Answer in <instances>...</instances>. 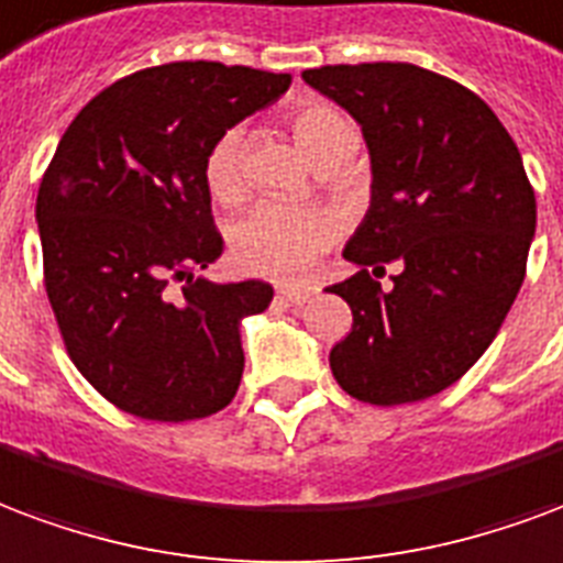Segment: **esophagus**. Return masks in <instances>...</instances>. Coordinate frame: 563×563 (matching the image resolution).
Masks as SVG:
<instances>
[{"label":"esophagus","mask_w":563,"mask_h":563,"mask_svg":"<svg viewBox=\"0 0 563 563\" xmlns=\"http://www.w3.org/2000/svg\"><path fill=\"white\" fill-rule=\"evenodd\" d=\"M277 295H280L283 301L303 303L313 298V289H310V286H295V283H280V286H277Z\"/></svg>","instance_id":"esophagus-1"}]
</instances>
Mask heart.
Here are the masks:
<instances>
[{
	"mask_svg": "<svg viewBox=\"0 0 563 563\" xmlns=\"http://www.w3.org/2000/svg\"><path fill=\"white\" fill-rule=\"evenodd\" d=\"M292 133L316 164L331 161L357 143L355 124L343 110L324 101H303L292 112ZM208 190L220 202L244 197V140L241 131L220 133L206 157ZM336 235L334 218L322 208L260 202L232 232L235 260L250 274L292 277L331 247Z\"/></svg>",
	"mask_w": 563,
	"mask_h": 563,
	"instance_id": "1",
	"label": "heart"
}]
</instances>
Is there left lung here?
<instances>
[{"mask_svg":"<svg viewBox=\"0 0 563 563\" xmlns=\"http://www.w3.org/2000/svg\"><path fill=\"white\" fill-rule=\"evenodd\" d=\"M303 80L361 124L373 164L369 211L343 250L361 271L328 289L352 307L331 373L369 406L435 397L489 349L526 280L537 199L522 154L472 89L409 62ZM387 261L400 274L385 294Z\"/></svg>","mask_w":563,"mask_h":563,"instance_id":"1","label":"left lung"}]
</instances>
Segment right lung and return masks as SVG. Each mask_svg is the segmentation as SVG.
Listing matches in <instances>:
<instances>
[{"mask_svg":"<svg viewBox=\"0 0 563 563\" xmlns=\"http://www.w3.org/2000/svg\"><path fill=\"white\" fill-rule=\"evenodd\" d=\"M289 74L169 62L95 95L37 187L44 286L70 361L103 399L145 420L227 409L241 373V319L262 280L194 277L220 260L206 157L289 89Z\"/></svg>","mask_w":563,"mask_h":563,"instance_id":"1","label":"right lung"}]
</instances>
